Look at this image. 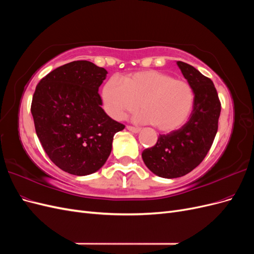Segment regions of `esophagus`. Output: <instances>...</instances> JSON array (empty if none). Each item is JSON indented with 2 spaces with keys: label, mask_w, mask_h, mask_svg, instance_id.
Here are the masks:
<instances>
[{
  "label": "esophagus",
  "mask_w": 254,
  "mask_h": 254,
  "mask_svg": "<svg viewBox=\"0 0 254 254\" xmlns=\"http://www.w3.org/2000/svg\"><path fill=\"white\" fill-rule=\"evenodd\" d=\"M127 129L129 130V131L134 132V133H137L141 130L139 127H134V126H127Z\"/></svg>",
  "instance_id": "1"
}]
</instances>
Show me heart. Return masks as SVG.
<instances>
[{"instance_id": "heart-1", "label": "heart", "mask_w": 254, "mask_h": 254, "mask_svg": "<svg viewBox=\"0 0 254 254\" xmlns=\"http://www.w3.org/2000/svg\"><path fill=\"white\" fill-rule=\"evenodd\" d=\"M104 108L114 120H123L140 106L137 120L153 124L160 131L172 132L184 125L193 110L194 91L190 84L156 70L135 72L123 81L112 76L102 89Z\"/></svg>"}]
</instances>
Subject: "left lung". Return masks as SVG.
Masks as SVG:
<instances>
[{
  "instance_id": "left-lung-1",
  "label": "left lung",
  "mask_w": 254,
  "mask_h": 254,
  "mask_svg": "<svg viewBox=\"0 0 254 254\" xmlns=\"http://www.w3.org/2000/svg\"><path fill=\"white\" fill-rule=\"evenodd\" d=\"M194 91L190 120L180 129L160 134L156 145L142 152L145 165L162 178H178L202 162L218 129L221 105L213 81L194 66L177 61Z\"/></svg>"
}]
</instances>
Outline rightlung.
<instances>
[{
	"mask_svg": "<svg viewBox=\"0 0 254 254\" xmlns=\"http://www.w3.org/2000/svg\"><path fill=\"white\" fill-rule=\"evenodd\" d=\"M107 73L90 61H72L36 87L30 111L38 139L52 162L68 174L98 171L110 156L114 134L125 128L102 108L98 88Z\"/></svg>",
	"mask_w": 254,
	"mask_h": 254,
	"instance_id": "obj_1",
	"label": "right lung"
}]
</instances>
